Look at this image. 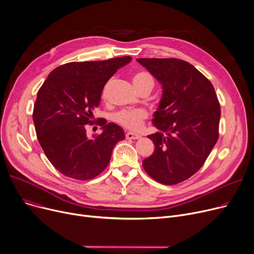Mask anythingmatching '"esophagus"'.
I'll return each instance as SVG.
<instances>
[{
	"mask_svg": "<svg viewBox=\"0 0 254 254\" xmlns=\"http://www.w3.org/2000/svg\"><path fill=\"white\" fill-rule=\"evenodd\" d=\"M126 137H127V139H128V140H138V139H140V138H141V136H140V135L134 134V132H130V131L127 132V134H126Z\"/></svg>",
	"mask_w": 254,
	"mask_h": 254,
	"instance_id": "esophagus-1",
	"label": "esophagus"
}]
</instances>
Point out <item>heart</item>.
Segmentation results:
<instances>
[{"instance_id":"heart-1","label":"heart","mask_w":254,"mask_h":254,"mask_svg":"<svg viewBox=\"0 0 254 254\" xmlns=\"http://www.w3.org/2000/svg\"><path fill=\"white\" fill-rule=\"evenodd\" d=\"M132 82L136 88L139 90L141 87L146 85L147 83L153 84V77L145 71H139L132 75ZM110 84V81L107 83L102 91V98H105L107 95V89ZM147 117V113L143 109H132V110H122L114 115V120L126 128L131 130H139L143 124L144 120Z\"/></svg>"}]
</instances>
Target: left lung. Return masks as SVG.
<instances>
[{
    "instance_id": "8db88e82",
    "label": "left lung",
    "mask_w": 254,
    "mask_h": 254,
    "mask_svg": "<svg viewBox=\"0 0 254 254\" xmlns=\"http://www.w3.org/2000/svg\"><path fill=\"white\" fill-rule=\"evenodd\" d=\"M163 86L147 136L155 149L143 168L155 181L173 185L202 168L219 136L220 106L212 83L190 63L178 59H137Z\"/></svg>"
}]
</instances>
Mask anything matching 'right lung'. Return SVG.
I'll return each instance as SVG.
<instances>
[{
	"instance_id": "right-lung-1",
	"label": "right lung",
	"mask_w": 254,
	"mask_h": 254,
	"mask_svg": "<svg viewBox=\"0 0 254 254\" xmlns=\"http://www.w3.org/2000/svg\"><path fill=\"white\" fill-rule=\"evenodd\" d=\"M122 57L98 62H72L53 70L40 87L33 120L38 141L63 175L77 180L97 177L108 166L114 146L125 140L119 126L101 120L102 134L89 139L103 88L116 71L130 62Z\"/></svg>"
}]
</instances>
